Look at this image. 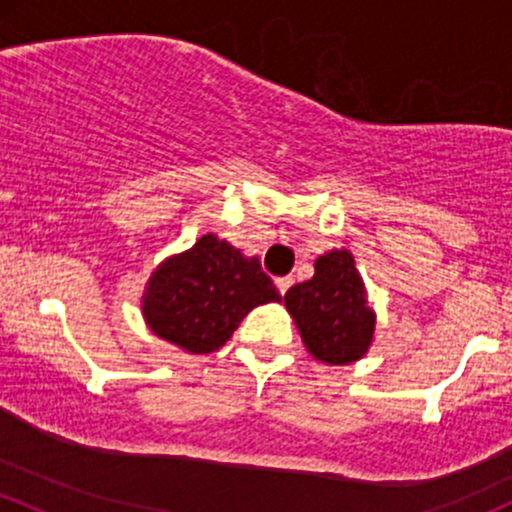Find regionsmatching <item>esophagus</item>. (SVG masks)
Returning a JSON list of instances; mask_svg holds the SVG:
<instances>
[{
	"mask_svg": "<svg viewBox=\"0 0 512 512\" xmlns=\"http://www.w3.org/2000/svg\"><path fill=\"white\" fill-rule=\"evenodd\" d=\"M291 284H294V279H291V277H279L277 279V289H279V294H286V291H289V286Z\"/></svg>",
	"mask_w": 512,
	"mask_h": 512,
	"instance_id": "1",
	"label": "esophagus"
}]
</instances>
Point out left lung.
<instances>
[{
    "mask_svg": "<svg viewBox=\"0 0 512 512\" xmlns=\"http://www.w3.org/2000/svg\"><path fill=\"white\" fill-rule=\"evenodd\" d=\"M284 306L296 320L303 345L320 362H357L372 345L376 318L347 250L318 257L313 279L291 286Z\"/></svg>",
    "mask_w": 512,
    "mask_h": 512,
    "instance_id": "1",
    "label": "left lung"
}]
</instances>
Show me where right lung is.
<instances>
[{
	"instance_id": "add662e5",
	"label": "right lung",
	"mask_w": 512,
	"mask_h": 512,
	"mask_svg": "<svg viewBox=\"0 0 512 512\" xmlns=\"http://www.w3.org/2000/svg\"><path fill=\"white\" fill-rule=\"evenodd\" d=\"M279 299L257 257L204 235L192 250L155 269L143 296V316L162 340L206 355L226 345L252 308Z\"/></svg>"
}]
</instances>
